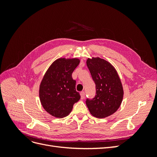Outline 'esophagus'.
<instances>
[{"mask_svg":"<svg viewBox=\"0 0 157 157\" xmlns=\"http://www.w3.org/2000/svg\"><path fill=\"white\" fill-rule=\"evenodd\" d=\"M84 97H85V93L84 92H80V98H81V99H84Z\"/></svg>","mask_w":157,"mask_h":157,"instance_id":"obj_1","label":"esophagus"}]
</instances>
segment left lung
Listing matches in <instances>:
<instances>
[{"label":"left lung","mask_w":157,"mask_h":157,"mask_svg":"<svg viewBox=\"0 0 157 157\" xmlns=\"http://www.w3.org/2000/svg\"><path fill=\"white\" fill-rule=\"evenodd\" d=\"M86 65L96 84V95L86 103L91 115L104 118L115 113L120 107L123 96L122 84L111 63L99 57L88 58Z\"/></svg>","instance_id":"left-lung-1"}]
</instances>
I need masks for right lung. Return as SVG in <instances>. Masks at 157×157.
<instances>
[{
	"mask_svg": "<svg viewBox=\"0 0 157 157\" xmlns=\"http://www.w3.org/2000/svg\"><path fill=\"white\" fill-rule=\"evenodd\" d=\"M78 58H61L55 60L46 71L39 86L42 107L50 115L61 118L71 112L80 98L76 91L72 73L80 63Z\"/></svg>",
	"mask_w": 157,
	"mask_h": 157,
	"instance_id": "1",
	"label": "right lung"
}]
</instances>
